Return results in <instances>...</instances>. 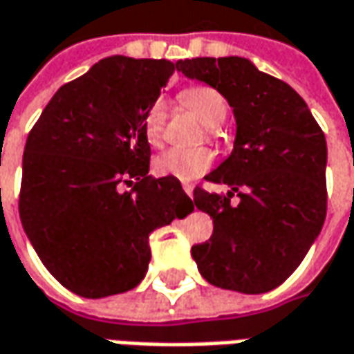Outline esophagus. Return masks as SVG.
<instances>
[{"instance_id": "1", "label": "esophagus", "mask_w": 354, "mask_h": 354, "mask_svg": "<svg viewBox=\"0 0 354 354\" xmlns=\"http://www.w3.org/2000/svg\"><path fill=\"white\" fill-rule=\"evenodd\" d=\"M183 191H185V193L189 194V196H191V198H193V185H183Z\"/></svg>"}]
</instances>
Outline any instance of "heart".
I'll list each match as a JSON object with an SVG mask.
<instances>
[{"mask_svg": "<svg viewBox=\"0 0 354 354\" xmlns=\"http://www.w3.org/2000/svg\"><path fill=\"white\" fill-rule=\"evenodd\" d=\"M183 105H187L208 127H216L226 118V101L222 93L210 85H193L183 89ZM142 134L151 148H160L163 144L165 128V105L163 101L149 103L142 115ZM212 165V151L208 148H173L163 151L153 161V171L161 177H175L179 181H193L208 171Z\"/></svg>", "mask_w": 354, "mask_h": 354, "instance_id": "obj_1", "label": "heart"}]
</instances>
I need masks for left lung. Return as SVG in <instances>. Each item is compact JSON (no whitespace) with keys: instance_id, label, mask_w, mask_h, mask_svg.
Masks as SVG:
<instances>
[{"instance_id":"left-lung-1","label":"left lung","mask_w":354,"mask_h":354,"mask_svg":"<svg viewBox=\"0 0 354 354\" xmlns=\"http://www.w3.org/2000/svg\"><path fill=\"white\" fill-rule=\"evenodd\" d=\"M179 72L224 95L238 124L232 156L205 177L232 191L194 189V205L214 220V232L191 255L214 286L269 292L296 271L324 226V130L288 83L245 58L181 60ZM234 192L238 207L229 205Z\"/></svg>"}]
</instances>
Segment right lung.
I'll list each match as a JSON object with an SVG mask.
<instances>
[{"label": "right lung", "instance_id": "obj_1", "mask_svg": "<svg viewBox=\"0 0 354 354\" xmlns=\"http://www.w3.org/2000/svg\"><path fill=\"white\" fill-rule=\"evenodd\" d=\"M179 62L111 56L64 83L28 132L19 216L50 274L83 298L134 288L149 234L193 212L175 177H149L142 115Z\"/></svg>", "mask_w": 354, "mask_h": 354}]
</instances>
